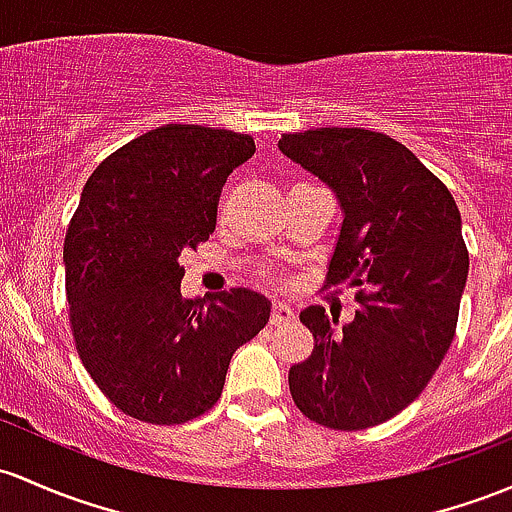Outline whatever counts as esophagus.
I'll return each instance as SVG.
<instances>
[{"label":"esophagus","mask_w":512,"mask_h":512,"mask_svg":"<svg viewBox=\"0 0 512 512\" xmlns=\"http://www.w3.org/2000/svg\"><path fill=\"white\" fill-rule=\"evenodd\" d=\"M293 320H295V312L290 310V305H285V302H276V305H273V312H271L273 327H285V324H290Z\"/></svg>","instance_id":"esophagus-1"}]
</instances>
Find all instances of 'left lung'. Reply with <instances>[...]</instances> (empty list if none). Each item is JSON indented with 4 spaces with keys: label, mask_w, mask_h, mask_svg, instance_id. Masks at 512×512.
I'll return each instance as SVG.
<instances>
[{
    "label": "left lung",
    "mask_w": 512,
    "mask_h": 512,
    "mask_svg": "<svg viewBox=\"0 0 512 512\" xmlns=\"http://www.w3.org/2000/svg\"><path fill=\"white\" fill-rule=\"evenodd\" d=\"M278 148L337 195L344 222L327 285L359 288L342 329L320 305L300 312L315 349L290 368V395L332 430L381 425L425 390L452 346L469 276L459 207L410 148L378 131L327 126L283 134Z\"/></svg>",
    "instance_id": "1"
}]
</instances>
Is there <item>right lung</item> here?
I'll return each mask as SVG.
<instances>
[{
	"mask_svg": "<svg viewBox=\"0 0 512 512\" xmlns=\"http://www.w3.org/2000/svg\"><path fill=\"white\" fill-rule=\"evenodd\" d=\"M249 134L166 124L104 158L63 244L70 329L82 366L129 417L183 425L214 408L234 351L271 302L246 288L185 300L180 254L210 239Z\"/></svg>",
	"mask_w": 512,
	"mask_h": 512,
	"instance_id": "add662e5",
	"label": "right lung"
}]
</instances>
